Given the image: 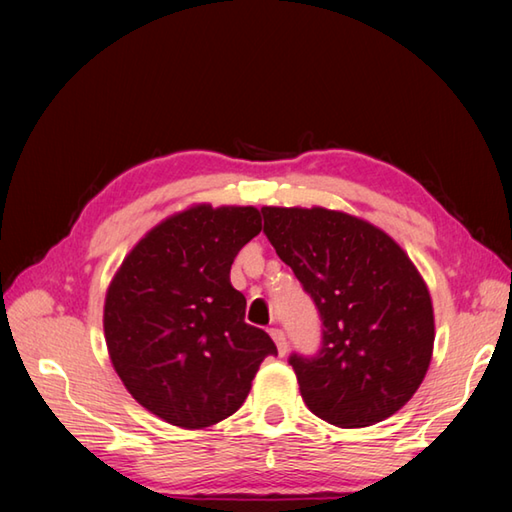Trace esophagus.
Masks as SVG:
<instances>
[{
  "label": "esophagus",
  "instance_id": "1",
  "mask_svg": "<svg viewBox=\"0 0 512 512\" xmlns=\"http://www.w3.org/2000/svg\"><path fill=\"white\" fill-rule=\"evenodd\" d=\"M270 336H272V340L277 342V351H279V355H285V353H288V338H285L283 329H279V327H272V329H270Z\"/></svg>",
  "mask_w": 512,
  "mask_h": 512
}]
</instances>
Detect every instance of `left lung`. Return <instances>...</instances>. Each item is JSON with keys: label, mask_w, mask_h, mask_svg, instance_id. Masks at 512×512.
<instances>
[{"label": "left lung", "mask_w": 512, "mask_h": 512, "mask_svg": "<svg viewBox=\"0 0 512 512\" xmlns=\"http://www.w3.org/2000/svg\"><path fill=\"white\" fill-rule=\"evenodd\" d=\"M264 233L323 320L316 358L292 355L318 419L368 427L392 417L425 379L434 307L408 253L375 224L325 207H261Z\"/></svg>", "instance_id": "left-lung-1"}]
</instances>
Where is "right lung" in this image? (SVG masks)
<instances>
[{
  "label": "right lung",
  "mask_w": 512,
  "mask_h": 512,
  "mask_svg": "<svg viewBox=\"0 0 512 512\" xmlns=\"http://www.w3.org/2000/svg\"><path fill=\"white\" fill-rule=\"evenodd\" d=\"M261 231L255 207L192 205L133 246L106 290L104 338L133 399L165 423L200 430L242 406L277 347L244 323L231 264Z\"/></svg>",
  "instance_id": "obj_1"
}]
</instances>
